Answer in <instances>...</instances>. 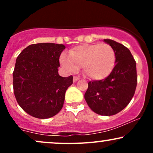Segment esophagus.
Masks as SVG:
<instances>
[{"instance_id": "esophagus-1", "label": "esophagus", "mask_w": 153, "mask_h": 153, "mask_svg": "<svg viewBox=\"0 0 153 153\" xmlns=\"http://www.w3.org/2000/svg\"><path fill=\"white\" fill-rule=\"evenodd\" d=\"M78 80H79L78 77H77V76H74V77H73V82H75L76 81H78Z\"/></svg>"}]
</instances>
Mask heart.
I'll return each instance as SVG.
<instances>
[{
	"instance_id": "b5f03b06",
	"label": "heart",
	"mask_w": 153,
	"mask_h": 153,
	"mask_svg": "<svg viewBox=\"0 0 153 153\" xmlns=\"http://www.w3.org/2000/svg\"><path fill=\"white\" fill-rule=\"evenodd\" d=\"M59 60L69 72L75 73L81 67L82 73L88 78L101 80L114 68L116 53L108 44H85L72 49L69 55L62 54Z\"/></svg>"
}]
</instances>
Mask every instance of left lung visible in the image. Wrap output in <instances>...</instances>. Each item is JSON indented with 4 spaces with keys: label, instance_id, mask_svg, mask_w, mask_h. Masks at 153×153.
Listing matches in <instances>:
<instances>
[{
    "label": "left lung",
    "instance_id": "left-lung-1",
    "mask_svg": "<svg viewBox=\"0 0 153 153\" xmlns=\"http://www.w3.org/2000/svg\"><path fill=\"white\" fill-rule=\"evenodd\" d=\"M116 53V65L105 79L88 82L85 101L95 113L111 116L129 104L134 96L137 83L136 62L130 51L122 44L104 39Z\"/></svg>",
    "mask_w": 153,
    "mask_h": 153
}]
</instances>
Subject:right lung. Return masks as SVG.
Here are the masks:
<instances>
[{
  "label": "right lung",
  "instance_id": "obj_1",
  "mask_svg": "<svg viewBox=\"0 0 153 153\" xmlns=\"http://www.w3.org/2000/svg\"><path fill=\"white\" fill-rule=\"evenodd\" d=\"M65 46L38 43L19 54L13 73L16 99L24 111L39 119L54 117L62 109L72 75L58 74L59 56Z\"/></svg>",
  "mask_w": 153,
  "mask_h": 153
}]
</instances>
